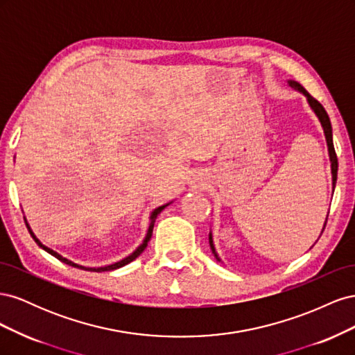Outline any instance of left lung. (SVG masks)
<instances>
[{
    "label": "left lung",
    "mask_w": 355,
    "mask_h": 355,
    "mask_svg": "<svg viewBox=\"0 0 355 355\" xmlns=\"http://www.w3.org/2000/svg\"><path fill=\"white\" fill-rule=\"evenodd\" d=\"M288 85L290 87H293L295 90L300 92L302 94L306 96V101L309 103L311 108H313V111L315 112V115L318 116V120L321 123V125H323V130H324V136H326V141H327V146H329V157H330V163H331V184H333V189H335L336 187V179H338V157H336V153H335V146H333V135H331V124H330V118L326 112V110L323 108V105H321L317 99H314L313 96H311L302 85H300L299 83L296 81H288ZM327 218H329V213H327ZM327 218H326V222H324V227H323V231L326 228V223H327ZM323 231H321V234H323ZM209 243H210V247H211V252L214 253V256H216V259H219V256L216 254V250H214V245H213V239H211V232L209 234Z\"/></svg>",
    "instance_id": "1"
}]
</instances>
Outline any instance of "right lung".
<instances>
[{
	"label": "right lung",
	"instance_id": "obj_1",
	"mask_svg": "<svg viewBox=\"0 0 355 355\" xmlns=\"http://www.w3.org/2000/svg\"><path fill=\"white\" fill-rule=\"evenodd\" d=\"M170 204V202H168ZM168 204H164V206H161V207H158V209H155L153 213H151V223H149V228H148V232H146V237H145V240H144V243L137 247V249L132 253V254H128L127 257H124L123 261H120V262H115V263H112V265H108V266H101V268H87V266H83V265H78V263H73L72 261H69V259H67V257H63L62 254H59L58 252H55V250H51L50 247H47V245H44L42 244L35 235H34V232L31 231V228H29V225L26 223V227H28V231H29V234H31V237L35 240V243L41 247L42 250H46L47 253H50L51 256H55L56 259H59L60 262H63V263H67V265H71V266H73V268H81V270H84V271H94V272H103V271H112V270H116V268H121V266H124V265H127V263H130L132 261H135L136 257L141 254L145 249H146V245H148V241L151 240V235H153V230H154V223H155V219H157V216L158 214L161 213V210H163L164 207H167Z\"/></svg>",
	"mask_w": 355,
	"mask_h": 355
}]
</instances>
